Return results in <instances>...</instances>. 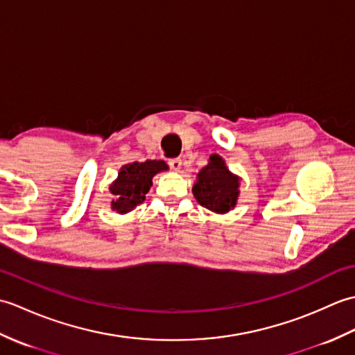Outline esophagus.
I'll list each match as a JSON object with an SVG mask.
<instances>
[{"label": "esophagus", "mask_w": 355, "mask_h": 355, "mask_svg": "<svg viewBox=\"0 0 355 355\" xmlns=\"http://www.w3.org/2000/svg\"><path fill=\"white\" fill-rule=\"evenodd\" d=\"M182 158H171L169 160V168L172 169V171H180L182 169Z\"/></svg>", "instance_id": "34e87169"}]
</instances>
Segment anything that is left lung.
Listing matches in <instances>:
<instances>
[{"instance_id": "8db88e82", "label": "left lung", "mask_w": 355, "mask_h": 355, "mask_svg": "<svg viewBox=\"0 0 355 355\" xmlns=\"http://www.w3.org/2000/svg\"><path fill=\"white\" fill-rule=\"evenodd\" d=\"M241 178L229 171L223 158L214 154L197 175L192 187L193 197L202 207L215 214H227L236 206Z\"/></svg>"}]
</instances>
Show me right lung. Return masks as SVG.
I'll list each match as a JSON object with an SVG mask.
<instances>
[{"instance_id":"obj_1","label":"right lung","mask_w":355,"mask_h":355,"mask_svg":"<svg viewBox=\"0 0 355 355\" xmlns=\"http://www.w3.org/2000/svg\"><path fill=\"white\" fill-rule=\"evenodd\" d=\"M168 169L163 160H146L143 163L134 162L120 168L117 178L110 186V192L114 195L111 209L117 214H128L145 201V195L153 186L155 173Z\"/></svg>"}]
</instances>
